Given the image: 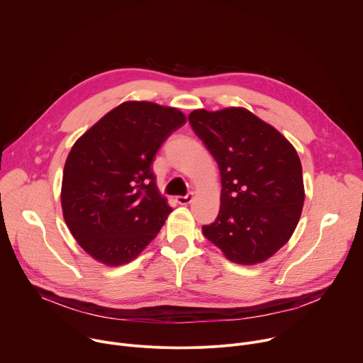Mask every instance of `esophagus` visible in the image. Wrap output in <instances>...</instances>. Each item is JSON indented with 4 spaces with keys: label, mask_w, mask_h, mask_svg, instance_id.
Here are the masks:
<instances>
[{
    "label": "esophagus",
    "mask_w": 363,
    "mask_h": 363,
    "mask_svg": "<svg viewBox=\"0 0 363 363\" xmlns=\"http://www.w3.org/2000/svg\"><path fill=\"white\" fill-rule=\"evenodd\" d=\"M192 199H194V194L192 192H188L186 195H179V196H177V201H178V203H181V205H188L189 202H192Z\"/></svg>",
    "instance_id": "esophagus-1"
}]
</instances>
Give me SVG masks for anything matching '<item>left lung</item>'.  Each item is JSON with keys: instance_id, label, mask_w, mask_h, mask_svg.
Masks as SVG:
<instances>
[{"instance_id": "obj_1", "label": "left lung", "mask_w": 363, "mask_h": 363, "mask_svg": "<svg viewBox=\"0 0 363 363\" xmlns=\"http://www.w3.org/2000/svg\"><path fill=\"white\" fill-rule=\"evenodd\" d=\"M188 119L221 174L220 213L202 227L205 238L237 264L266 262L290 240L301 216L304 186L296 149L244 108L196 109Z\"/></svg>"}]
</instances>
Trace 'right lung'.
<instances>
[{"label":"right lung","instance_id":"1","mask_svg":"<svg viewBox=\"0 0 363 363\" xmlns=\"http://www.w3.org/2000/svg\"><path fill=\"white\" fill-rule=\"evenodd\" d=\"M185 115L152 101H125L83 133L65 164V221L94 260L122 266L157 237L172 208L152 164Z\"/></svg>","mask_w":363,"mask_h":363}]
</instances>
